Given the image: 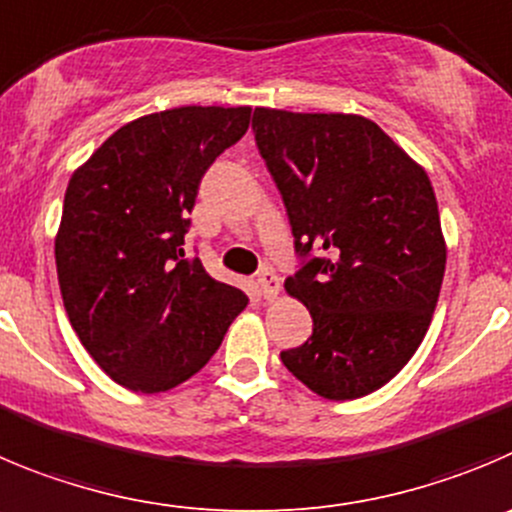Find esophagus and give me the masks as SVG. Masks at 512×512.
<instances>
[{
  "instance_id": "esophagus-1",
  "label": "esophagus",
  "mask_w": 512,
  "mask_h": 512,
  "mask_svg": "<svg viewBox=\"0 0 512 512\" xmlns=\"http://www.w3.org/2000/svg\"><path fill=\"white\" fill-rule=\"evenodd\" d=\"M257 285H260V293L262 298L272 300V298H278L280 293V278L275 275L272 270H262L260 275H257Z\"/></svg>"
}]
</instances>
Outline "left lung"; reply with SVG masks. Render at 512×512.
Listing matches in <instances>:
<instances>
[{
	"label": "left lung",
	"mask_w": 512,
	"mask_h": 512,
	"mask_svg": "<svg viewBox=\"0 0 512 512\" xmlns=\"http://www.w3.org/2000/svg\"><path fill=\"white\" fill-rule=\"evenodd\" d=\"M257 151L283 197L300 265L285 290L313 336L280 353L333 401L394 379L427 333L444 278L429 176L374 121L255 108Z\"/></svg>",
	"instance_id": "obj_1"
}]
</instances>
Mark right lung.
I'll use <instances>...</instances> for the list:
<instances>
[{
	"label": "right lung",
	"instance_id": "obj_1",
	"mask_svg": "<svg viewBox=\"0 0 512 512\" xmlns=\"http://www.w3.org/2000/svg\"><path fill=\"white\" fill-rule=\"evenodd\" d=\"M252 108L186 105L118 128L70 179L55 240L68 318L121 386L159 394L197 374L245 310L242 290L184 255L202 176Z\"/></svg>",
	"mask_w": 512,
	"mask_h": 512
}]
</instances>
